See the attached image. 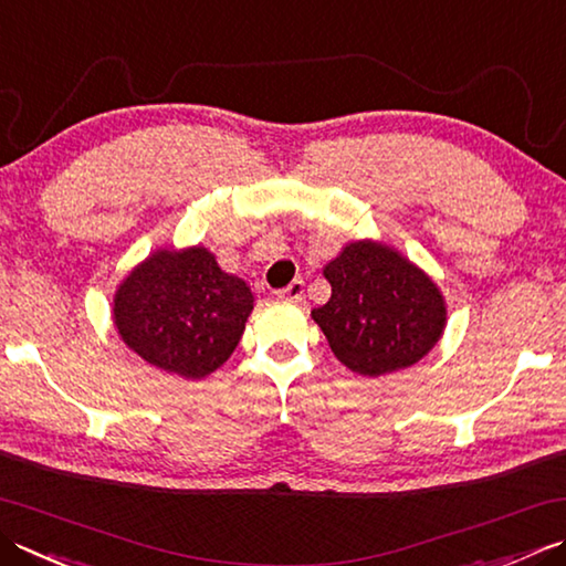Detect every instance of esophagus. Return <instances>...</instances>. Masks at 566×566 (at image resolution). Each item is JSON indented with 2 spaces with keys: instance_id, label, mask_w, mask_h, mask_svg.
<instances>
[{
  "instance_id": "esophagus-1",
  "label": "esophagus",
  "mask_w": 566,
  "mask_h": 566,
  "mask_svg": "<svg viewBox=\"0 0 566 566\" xmlns=\"http://www.w3.org/2000/svg\"><path fill=\"white\" fill-rule=\"evenodd\" d=\"M276 296L284 298V302H302L304 298V282L302 280H294L290 286H284V290L276 292Z\"/></svg>"
}]
</instances>
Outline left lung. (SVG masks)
Returning <instances> with one entry per match:
<instances>
[{"mask_svg":"<svg viewBox=\"0 0 566 566\" xmlns=\"http://www.w3.org/2000/svg\"><path fill=\"white\" fill-rule=\"evenodd\" d=\"M324 276L331 298L312 312L334 356L353 373L378 378L422 360L444 331L437 284L378 242H350Z\"/></svg>","mask_w":566,"mask_h":566,"instance_id":"1","label":"left lung"}]
</instances>
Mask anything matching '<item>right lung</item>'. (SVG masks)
Listing matches in <instances>:
<instances>
[{
	"label": "right lung",
	"instance_id": "add662e5",
	"mask_svg": "<svg viewBox=\"0 0 566 566\" xmlns=\"http://www.w3.org/2000/svg\"><path fill=\"white\" fill-rule=\"evenodd\" d=\"M250 312V286L220 270L206 248L154 252L115 294L122 340L188 380L206 378L232 356Z\"/></svg>",
	"mask_w": 566,
	"mask_h": 566
}]
</instances>
